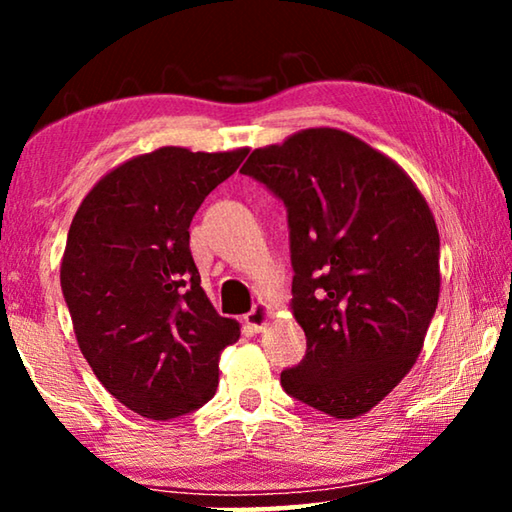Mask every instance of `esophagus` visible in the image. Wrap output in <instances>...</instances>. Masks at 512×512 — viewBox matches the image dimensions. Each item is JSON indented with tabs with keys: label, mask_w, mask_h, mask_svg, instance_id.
Here are the masks:
<instances>
[{
	"label": "esophagus",
	"mask_w": 512,
	"mask_h": 512,
	"mask_svg": "<svg viewBox=\"0 0 512 512\" xmlns=\"http://www.w3.org/2000/svg\"><path fill=\"white\" fill-rule=\"evenodd\" d=\"M244 320H246V325L253 329V332H262L264 325H266V320H268V309L264 305H255L244 316Z\"/></svg>",
	"instance_id": "esophagus-1"
}]
</instances>
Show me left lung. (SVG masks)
Listing matches in <instances>:
<instances>
[{"mask_svg": "<svg viewBox=\"0 0 512 512\" xmlns=\"http://www.w3.org/2000/svg\"><path fill=\"white\" fill-rule=\"evenodd\" d=\"M241 173L287 207L291 305L307 352L282 370V388L332 418H357L411 370L436 314L429 205L391 158L336 128L257 149Z\"/></svg>", "mask_w": 512, "mask_h": 512, "instance_id": "1", "label": "left lung"}]
</instances>
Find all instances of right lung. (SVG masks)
Masks as SVG:
<instances>
[{"label":"right lung","instance_id":"obj_1","mask_svg":"<svg viewBox=\"0 0 512 512\" xmlns=\"http://www.w3.org/2000/svg\"><path fill=\"white\" fill-rule=\"evenodd\" d=\"M246 149L164 146L103 176L67 235L60 287L76 341L110 395L151 420L194 413L219 386L239 323L216 314L189 250L205 196Z\"/></svg>","mask_w":512,"mask_h":512}]
</instances>
